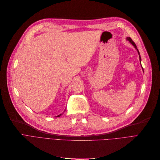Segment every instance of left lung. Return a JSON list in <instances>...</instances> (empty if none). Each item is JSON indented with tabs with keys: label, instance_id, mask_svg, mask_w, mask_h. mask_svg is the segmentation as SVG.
<instances>
[{
	"label": "left lung",
	"instance_id": "1",
	"mask_svg": "<svg viewBox=\"0 0 160 160\" xmlns=\"http://www.w3.org/2000/svg\"><path fill=\"white\" fill-rule=\"evenodd\" d=\"M126 40H128L129 42H130L133 45V46H134V48L137 49V51H138V53H139V60H140V61H141V56H140V54H139V50L138 49V48H137V46H136V45H135V43H134V42L132 40V38H130V37H128L127 38H126ZM142 70H143V68H142Z\"/></svg>",
	"mask_w": 160,
	"mask_h": 160
}]
</instances>
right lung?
Segmentation results:
<instances>
[{
  "mask_svg": "<svg viewBox=\"0 0 160 160\" xmlns=\"http://www.w3.org/2000/svg\"><path fill=\"white\" fill-rule=\"evenodd\" d=\"M62 115V114H60V115H58V116H57V117H60Z\"/></svg>",
  "mask_w": 160,
  "mask_h": 160,
  "instance_id": "right-lung-1",
  "label": "right lung"
}]
</instances>
